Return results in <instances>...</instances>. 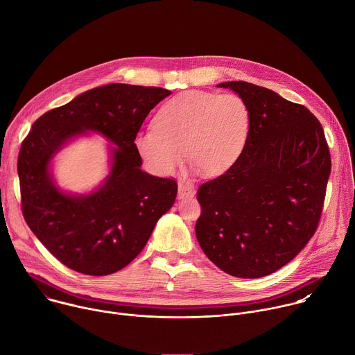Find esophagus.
I'll list each match as a JSON object with an SVG mask.
<instances>
[{
	"mask_svg": "<svg viewBox=\"0 0 355 355\" xmlns=\"http://www.w3.org/2000/svg\"><path fill=\"white\" fill-rule=\"evenodd\" d=\"M195 195V188L191 182H181L178 185V198L180 199H187L192 198Z\"/></svg>",
	"mask_w": 355,
	"mask_h": 355,
	"instance_id": "1",
	"label": "esophagus"
}]
</instances>
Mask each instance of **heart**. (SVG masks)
Wrapping results in <instances>:
<instances>
[{
    "label": "heart",
    "mask_w": 355,
    "mask_h": 355,
    "mask_svg": "<svg viewBox=\"0 0 355 355\" xmlns=\"http://www.w3.org/2000/svg\"><path fill=\"white\" fill-rule=\"evenodd\" d=\"M251 114L234 94L185 91L162 105L153 129L135 136V148L156 175H171L185 159L205 177L227 173L248 141Z\"/></svg>",
    "instance_id": "b5f03b06"
}]
</instances>
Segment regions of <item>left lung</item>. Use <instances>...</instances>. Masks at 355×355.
<instances>
[{"instance_id": "8db88e82", "label": "left lung", "mask_w": 355, "mask_h": 355, "mask_svg": "<svg viewBox=\"0 0 355 355\" xmlns=\"http://www.w3.org/2000/svg\"><path fill=\"white\" fill-rule=\"evenodd\" d=\"M240 95L251 129L239 162L202 184L195 233L229 275L260 278L295 259L315 234L331 170L323 128L303 105L245 81L218 84Z\"/></svg>"}]
</instances>
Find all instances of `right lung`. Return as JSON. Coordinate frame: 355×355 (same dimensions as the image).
Here are the masks:
<instances>
[{
  "mask_svg": "<svg viewBox=\"0 0 355 355\" xmlns=\"http://www.w3.org/2000/svg\"><path fill=\"white\" fill-rule=\"evenodd\" d=\"M171 91L108 84L85 91L43 114L18 156L22 214L35 236L66 267L103 277L137 257L157 220L174 205L177 182L141 171L135 136ZM88 131L107 137L110 174L88 194L55 185L51 160L73 138Z\"/></svg>",
  "mask_w": 355,
  "mask_h": 355,
  "instance_id": "add662e5",
  "label": "right lung"
}]
</instances>
